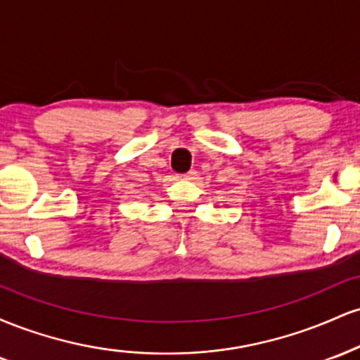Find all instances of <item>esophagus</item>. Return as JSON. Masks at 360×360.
Returning a JSON list of instances; mask_svg holds the SVG:
<instances>
[{
  "mask_svg": "<svg viewBox=\"0 0 360 360\" xmlns=\"http://www.w3.org/2000/svg\"><path fill=\"white\" fill-rule=\"evenodd\" d=\"M194 176H196V171H189L186 174H179L177 177H181V179H194Z\"/></svg>",
  "mask_w": 360,
  "mask_h": 360,
  "instance_id": "obj_1",
  "label": "esophagus"
}]
</instances>
